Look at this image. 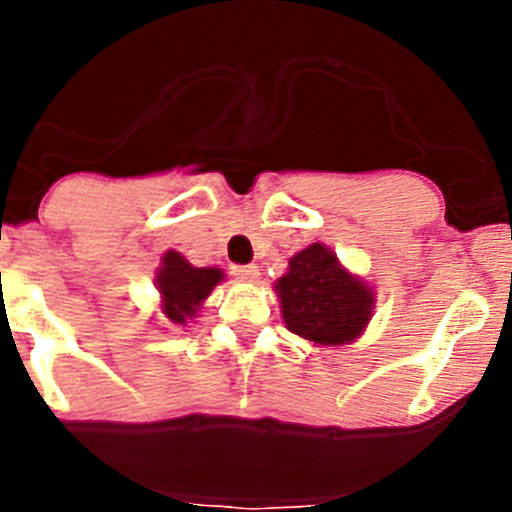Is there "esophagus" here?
Masks as SVG:
<instances>
[{"label":"esophagus","mask_w":512,"mask_h":512,"mask_svg":"<svg viewBox=\"0 0 512 512\" xmlns=\"http://www.w3.org/2000/svg\"><path fill=\"white\" fill-rule=\"evenodd\" d=\"M233 274L241 279V282H256V277H259V266H256V264L233 266Z\"/></svg>","instance_id":"1"}]
</instances>
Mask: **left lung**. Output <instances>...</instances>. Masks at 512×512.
<instances>
[{
  "instance_id": "left-lung-1",
  "label": "left lung",
  "mask_w": 512,
  "mask_h": 512,
  "mask_svg": "<svg viewBox=\"0 0 512 512\" xmlns=\"http://www.w3.org/2000/svg\"><path fill=\"white\" fill-rule=\"evenodd\" d=\"M274 289L287 328L318 346L356 341L372 320L374 292L323 243L295 253Z\"/></svg>"
}]
</instances>
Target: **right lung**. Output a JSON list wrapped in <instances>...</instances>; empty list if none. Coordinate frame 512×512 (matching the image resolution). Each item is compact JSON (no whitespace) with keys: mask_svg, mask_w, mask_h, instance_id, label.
Returning a JSON list of instances; mask_svg holds the SVG:
<instances>
[{"mask_svg":"<svg viewBox=\"0 0 512 512\" xmlns=\"http://www.w3.org/2000/svg\"><path fill=\"white\" fill-rule=\"evenodd\" d=\"M223 269L215 266L189 264L182 253L166 251L161 259V269L156 274V287L161 292V312L176 325H184L197 315L202 302L210 297L212 289L223 282Z\"/></svg>","mask_w":512,"mask_h":512,"instance_id":"1","label":"right lung"}]
</instances>
